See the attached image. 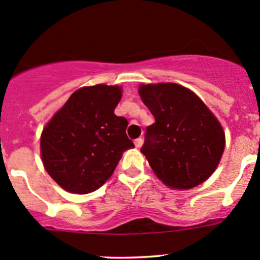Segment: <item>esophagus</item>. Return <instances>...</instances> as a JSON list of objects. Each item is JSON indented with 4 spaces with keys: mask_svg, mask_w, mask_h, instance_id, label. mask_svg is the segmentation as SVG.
<instances>
[{
    "mask_svg": "<svg viewBox=\"0 0 260 260\" xmlns=\"http://www.w3.org/2000/svg\"><path fill=\"white\" fill-rule=\"evenodd\" d=\"M135 145L137 148H140V147L143 145V138L140 137V138H137V140H135Z\"/></svg>",
    "mask_w": 260,
    "mask_h": 260,
    "instance_id": "esophagus-1",
    "label": "esophagus"
}]
</instances>
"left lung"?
<instances>
[{"label": "left lung", "mask_w": 260, "mask_h": 260, "mask_svg": "<svg viewBox=\"0 0 260 260\" xmlns=\"http://www.w3.org/2000/svg\"><path fill=\"white\" fill-rule=\"evenodd\" d=\"M140 95L154 117L141 152L159 180L191 188L211 176L225 147V135L204 102L175 83L140 86Z\"/></svg>", "instance_id": "obj_1"}]
</instances>
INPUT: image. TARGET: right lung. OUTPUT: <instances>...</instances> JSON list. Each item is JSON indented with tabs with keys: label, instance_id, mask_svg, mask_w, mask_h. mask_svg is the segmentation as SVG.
Returning <instances> with one entry per match:
<instances>
[{
	"label": "right lung",
	"instance_id": "right-lung-1",
	"mask_svg": "<svg viewBox=\"0 0 260 260\" xmlns=\"http://www.w3.org/2000/svg\"><path fill=\"white\" fill-rule=\"evenodd\" d=\"M119 86H85L70 95L44 128V166L64 190L88 193L113 174L122 153L135 147L127 137L128 120L114 114Z\"/></svg>",
	"mask_w": 260,
	"mask_h": 260
}]
</instances>
